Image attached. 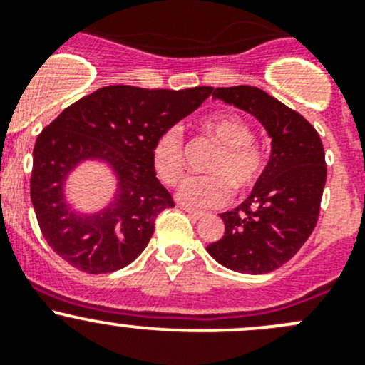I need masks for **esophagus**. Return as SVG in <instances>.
I'll return each instance as SVG.
<instances>
[{"instance_id":"34e87169","label":"esophagus","mask_w":365,"mask_h":365,"mask_svg":"<svg viewBox=\"0 0 365 365\" xmlns=\"http://www.w3.org/2000/svg\"><path fill=\"white\" fill-rule=\"evenodd\" d=\"M184 209V212H187V216H190V218H193V220H198V218H202V216H204V212L202 211H195V209H190V207H182Z\"/></svg>"}]
</instances>
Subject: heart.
Instances as JSON below:
<instances>
[{
	"mask_svg": "<svg viewBox=\"0 0 365 365\" xmlns=\"http://www.w3.org/2000/svg\"><path fill=\"white\" fill-rule=\"evenodd\" d=\"M202 129L222 149L212 160L211 175L187 178L178 190V198L187 207H216L232 197V186L248 190L262 172V156L252 143L254 135L247 122L232 113H215L202 120ZM158 178L175 184L184 174V135L172 125L160 135L153 149Z\"/></svg>",
	"mask_w": 365,
	"mask_h": 365,
	"instance_id": "1",
	"label": "heart"
}]
</instances>
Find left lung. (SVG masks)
Masks as SVG:
<instances>
[{"label": "left lung", "instance_id": "1", "mask_svg": "<svg viewBox=\"0 0 365 365\" xmlns=\"http://www.w3.org/2000/svg\"><path fill=\"white\" fill-rule=\"evenodd\" d=\"M212 99L257 118L272 138V156L250 195L234 211L220 215L225 234L207 245V252L232 272H275L316 227L327 182L323 143L300 113L257 86L216 88Z\"/></svg>", "mask_w": 365, "mask_h": 365}]
</instances>
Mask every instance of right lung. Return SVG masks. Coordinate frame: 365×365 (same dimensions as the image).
<instances>
[{"mask_svg":"<svg viewBox=\"0 0 365 365\" xmlns=\"http://www.w3.org/2000/svg\"><path fill=\"white\" fill-rule=\"evenodd\" d=\"M211 92L104 86L65 108L38 135L31 204L42 236L63 261L99 275L125 268L145 250L156 216L174 207L156 178L154 143ZM86 160L106 164L118 182L112 200L92 213L76 210L64 195L70 174Z\"/></svg>","mask_w":365,"mask_h":365,"instance_id":"add662e5","label":"right lung"}]
</instances>
